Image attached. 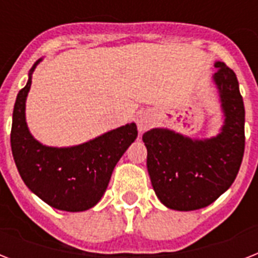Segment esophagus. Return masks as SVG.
<instances>
[{
	"label": "esophagus",
	"mask_w": 258,
	"mask_h": 258,
	"mask_svg": "<svg viewBox=\"0 0 258 258\" xmlns=\"http://www.w3.org/2000/svg\"><path fill=\"white\" fill-rule=\"evenodd\" d=\"M153 115L150 112H141L137 116V125L138 130H139V133H145V131H147V130L153 125Z\"/></svg>",
	"instance_id": "1"
}]
</instances>
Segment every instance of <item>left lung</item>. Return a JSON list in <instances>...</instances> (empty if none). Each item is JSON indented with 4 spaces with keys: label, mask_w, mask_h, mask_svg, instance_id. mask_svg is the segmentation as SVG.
<instances>
[{
    "label": "left lung",
    "mask_w": 258,
    "mask_h": 258,
    "mask_svg": "<svg viewBox=\"0 0 258 258\" xmlns=\"http://www.w3.org/2000/svg\"><path fill=\"white\" fill-rule=\"evenodd\" d=\"M213 79L225 113L221 134L192 141L165 128L143 134L147 170L155 194L165 206L180 212L213 204L236 179L245 150V108L236 74L225 62L214 64Z\"/></svg>",
    "instance_id": "left-lung-1"
}]
</instances>
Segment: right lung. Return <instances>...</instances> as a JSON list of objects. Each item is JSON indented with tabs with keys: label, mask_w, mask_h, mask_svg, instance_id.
<instances>
[{
	"label": "right lung",
	"mask_w": 258,
	"mask_h": 258,
	"mask_svg": "<svg viewBox=\"0 0 258 258\" xmlns=\"http://www.w3.org/2000/svg\"><path fill=\"white\" fill-rule=\"evenodd\" d=\"M38 61L16 99L10 131L12 154L22 180L44 202L58 210L84 212L103 197L117 161L137 139V124L130 123L75 147L41 145L30 135L25 121L26 95Z\"/></svg>",
	"instance_id": "obj_1"
}]
</instances>
